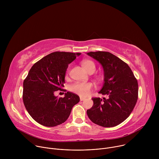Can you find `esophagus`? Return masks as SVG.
<instances>
[{"mask_svg": "<svg viewBox=\"0 0 159 159\" xmlns=\"http://www.w3.org/2000/svg\"><path fill=\"white\" fill-rule=\"evenodd\" d=\"M80 101H84V100H85V98L80 97Z\"/></svg>", "mask_w": 159, "mask_h": 159, "instance_id": "obj_1", "label": "esophagus"}]
</instances>
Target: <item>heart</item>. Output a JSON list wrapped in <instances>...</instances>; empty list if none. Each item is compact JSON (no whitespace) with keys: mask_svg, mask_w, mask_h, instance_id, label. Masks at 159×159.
<instances>
[{"mask_svg":"<svg viewBox=\"0 0 159 159\" xmlns=\"http://www.w3.org/2000/svg\"><path fill=\"white\" fill-rule=\"evenodd\" d=\"M82 66L84 69L89 74L90 72H94L96 70V65L92 60H84L82 61ZM93 88V84L91 83H82L76 82L70 86L71 91L79 95L81 97L87 96Z\"/></svg>","mask_w":159,"mask_h":159,"instance_id":"heart-1","label":"heart"}]
</instances>
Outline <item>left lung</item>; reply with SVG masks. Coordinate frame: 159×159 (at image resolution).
<instances>
[{"instance_id": "8db88e82", "label": "left lung", "mask_w": 159, "mask_h": 159, "mask_svg": "<svg viewBox=\"0 0 159 159\" xmlns=\"http://www.w3.org/2000/svg\"><path fill=\"white\" fill-rule=\"evenodd\" d=\"M102 66L104 83L98 93L107 98H93V107L87 110L94 123L106 128L117 126L131 114L138 99V82L129 66L107 52L87 53Z\"/></svg>"}]
</instances>
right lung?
<instances>
[{
    "label": "right lung",
    "mask_w": 159,
    "mask_h": 159,
    "mask_svg": "<svg viewBox=\"0 0 159 159\" xmlns=\"http://www.w3.org/2000/svg\"><path fill=\"white\" fill-rule=\"evenodd\" d=\"M80 54L53 52L35 63L29 71L23 82L22 99L28 113L38 123L53 127L64 123L79 102L74 93L66 92L63 98L55 93L64 87L68 66Z\"/></svg>",
    "instance_id": "add662e5"
}]
</instances>
